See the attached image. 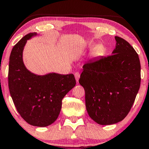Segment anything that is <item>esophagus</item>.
<instances>
[{"mask_svg":"<svg viewBox=\"0 0 149 149\" xmlns=\"http://www.w3.org/2000/svg\"><path fill=\"white\" fill-rule=\"evenodd\" d=\"M74 75H75V78H76V82H78V80H79V78H80V73H79V72H76V73H75Z\"/></svg>","mask_w":149,"mask_h":149,"instance_id":"esophagus-1","label":"esophagus"}]
</instances>
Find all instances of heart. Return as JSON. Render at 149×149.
Instances as JSON below:
<instances>
[{
    "label": "heart",
    "mask_w": 149,
    "mask_h": 149,
    "mask_svg": "<svg viewBox=\"0 0 149 149\" xmlns=\"http://www.w3.org/2000/svg\"><path fill=\"white\" fill-rule=\"evenodd\" d=\"M93 44H90L91 47L93 46ZM102 50H103V46H102V45H97L96 47H95L94 49H93V54H95V55H98V54H100L101 52H102Z\"/></svg>",
    "instance_id": "obj_1"
}]
</instances>
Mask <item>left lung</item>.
I'll list each match as a JSON object with an SVG mask.
<instances>
[{
    "label": "left lung",
    "mask_w": 149,
    "mask_h": 149,
    "mask_svg": "<svg viewBox=\"0 0 149 149\" xmlns=\"http://www.w3.org/2000/svg\"><path fill=\"white\" fill-rule=\"evenodd\" d=\"M112 55L89 60L83 65L79 83L85 91L89 116L97 123L108 125L126 117L140 86V63L127 41L115 37Z\"/></svg>",
    "instance_id": "1"
}]
</instances>
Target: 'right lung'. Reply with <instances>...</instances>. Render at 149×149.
<instances>
[{"instance_id": "obj_1", "label": "right lung", "mask_w": 149, "mask_h": 149, "mask_svg": "<svg viewBox=\"0 0 149 149\" xmlns=\"http://www.w3.org/2000/svg\"><path fill=\"white\" fill-rule=\"evenodd\" d=\"M37 35V33L25 35L13 47L8 82L13 104L23 119L31 125L43 127L57 119L62 100L76 82L72 73L41 76L28 70L23 61V50L27 40Z\"/></svg>"}]
</instances>
